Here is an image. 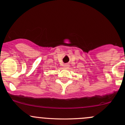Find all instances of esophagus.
I'll use <instances>...</instances> for the list:
<instances>
[{"label": "esophagus", "instance_id": "obj_1", "mask_svg": "<svg viewBox=\"0 0 125 125\" xmlns=\"http://www.w3.org/2000/svg\"><path fill=\"white\" fill-rule=\"evenodd\" d=\"M69 64H68V63L65 64V65H64V68H66V69H68V68H69Z\"/></svg>", "mask_w": 125, "mask_h": 125}]
</instances>
